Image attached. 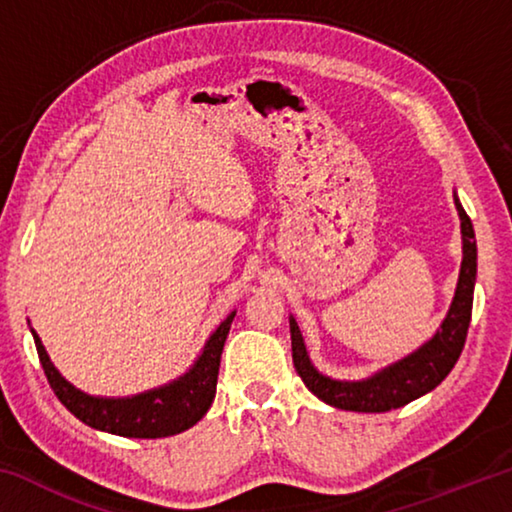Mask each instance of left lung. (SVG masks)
<instances>
[{
	"label": "left lung",
	"instance_id": "1",
	"mask_svg": "<svg viewBox=\"0 0 512 512\" xmlns=\"http://www.w3.org/2000/svg\"><path fill=\"white\" fill-rule=\"evenodd\" d=\"M458 216H461L463 262L452 305H449L443 325L431 339L411 352L409 357L381 368L375 375L359 381H341L320 375L311 363L305 339H302L296 318H289L293 366L305 386L318 400L343 411L384 413L418 400L443 381L461 357L467 339V327L472 318V298L476 282V241L470 216L465 214L461 201L454 194Z\"/></svg>",
	"mask_w": 512,
	"mask_h": 512
}]
</instances>
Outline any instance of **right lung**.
I'll return each instance as SVG.
<instances>
[{"instance_id":"obj_1","label":"right lung","mask_w":512,"mask_h":512,"mask_svg":"<svg viewBox=\"0 0 512 512\" xmlns=\"http://www.w3.org/2000/svg\"><path fill=\"white\" fill-rule=\"evenodd\" d=\"M237 311L216 327V332L207 339L201 357L194 361L183 377L173 379L153 391L133 397H94L74 388L54 368L49 354L42 345L40 336L33 332L36 350L49 386L69 413H74L81 422L92 429L115 433L124 438H167L185 431L203 418L214 402L216 379H219L221 352L228 339L232 318Z\"/></svg>"}]
</instances>
